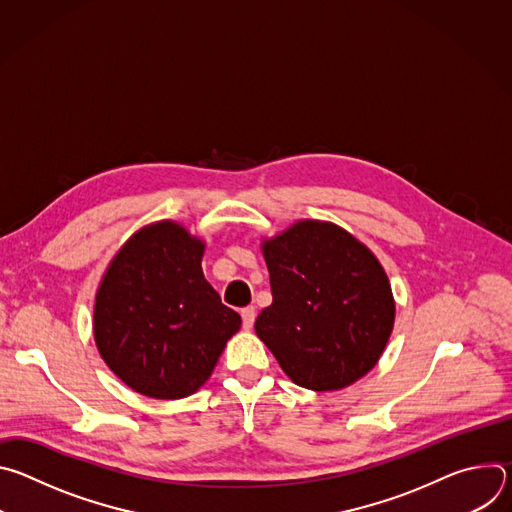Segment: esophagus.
I'll return each instance as SVG.
<instances>
[{
	"mask_svg": "<svg viewBox=\"0 0 512 512\" xmlns=\"http://www.w3.org/2000/svg\"><path fill=\"white\" fill-rule=\"evenodd\" d=\"M241 318H243V328L249 330V328L253 326V322H255V308H253V306L243 308V310H241Z\"/></svg>",
	"mask_w": 512,
	"mask_h": 512,
	"instance_id": "obj_1",
	"label": "esophagus"
}]
</instances>
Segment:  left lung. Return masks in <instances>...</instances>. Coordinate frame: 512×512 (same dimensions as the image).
I'll list each match as a JSON object with an SVG mask.
<instances>
[{
	"label": "left lung",
	"mask_w": 512,
	"mask_h": 512,
	"mask_svg": "<svg viewBox=\"0 0 512 512\" xmlns=\"http://www.w3.org/2000/svg\"><path fill=\"white\" fill-rule=\"evenodd\" d=\"M273 302L255 332L300 387L336 391L367 375L395 322L387 273L344 229L302 221L263 243Z\"/></svg>",
	"instance_id": "left-lung-1"
}]
</instances>
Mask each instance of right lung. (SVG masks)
<instances>
[{
    "label": "right lung",
    "mask_w": 512,
    "mask_h": 512,
    "mask_svg": "<svg viewBox=\"0 0 512 512\" xmlns=\"http://www.w3.org/2000/svg\"><path fill=\"white\" fill-rule=\"evenodd\" d=\"M204 245L176 223L135 233L111 261L95 300V342L133 391L182 399L210 377L241 316L204 279Z\"/></svg>",
    "instance_id": "obj_1"
}]
</instances>
